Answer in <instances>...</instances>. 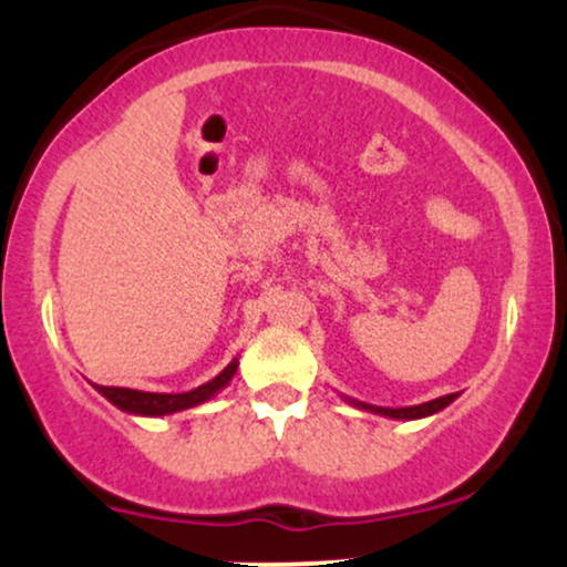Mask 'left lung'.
I'll use <instances>...</instances> for the list:
<instances>
[{
  "label": "left lung",
  "instance_id": "left-lung-1",
  "mask_svg": "<svg viewBox=\"0 0 567 567\" xmlns=\"http://www.w3.org/2000/svg\"><path fill=\"white\" fill-rule=\"evenodd\" d=\"M455 396L458 394H445V396H437V400H429V402H421V405H408V408H379V405H368V402H360V400H351V396H343V400L360 410H370V413H375V415H386V419L415 421V419H426V415L440 413L442 408L451 405Z\"/></svg>",
  "mask_w": 567,
  "mask_h": 567
}]
</instances>
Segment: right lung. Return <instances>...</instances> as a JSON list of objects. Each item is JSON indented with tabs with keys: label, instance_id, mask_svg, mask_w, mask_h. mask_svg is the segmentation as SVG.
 Instances as JSON below:
<instances>
[{
	"label": "right lung",
	"instance_id": "obj_1",
	"mask_svg": "<svg viewBox=\"0 0 567 567\" xmlns=\"http://www.w3.org/2000/svg\"><path fill=\"white\" fill-rule=\"evenodd\" d=\"M239 362L231 360L229 365H226L220 373L216 375L213 381L202 383V386L192 389V392H184V394H157V392H138V389H122V386H93L106 396L112 405H116L120 410H125V413H133V415H171V413H181V410H188V408H197L202 402L213 400L220 389L229 386V381L234 379V373H237Z\"/></svg>",
	"mask_w": 567,
	"mask_h": 567
}]
</instances>
